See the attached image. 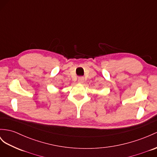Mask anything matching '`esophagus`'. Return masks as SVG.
<instances>
[{"mask_svg":"<svg viewBox=\"0 0 157 157\" xmlns=\"http://www.w3.org/2000/svg\"><path fill=\"white\" fill-rule=\"evenodd\" d=\"M83 81H84L83 77H79V78H78V82H79V83H82L83 82Z\"/></svg>","mask_w":157,"mask_h":157,"instance_id":"esophagus-1","label":"esophagus"}]
</instances>
